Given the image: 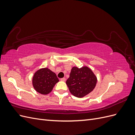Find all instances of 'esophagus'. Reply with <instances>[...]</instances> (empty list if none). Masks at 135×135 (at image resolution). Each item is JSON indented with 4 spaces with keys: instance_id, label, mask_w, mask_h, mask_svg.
Returning <instances> with one entry per match:
<instances>
[{
    "instance_id": "esophagus-1",
    "label": "esophagus",
    "mask_w": 135,
    "mask_h": 135,
    "mask_svg": "<svg viewBox=\"0 0 135 135\" xmlns=\"http://www.w3.org/2000/svg\"><path fill=\"white\" fill-rule=\"evenodd\" d=\"M60 80H61V81H65V80H66V78H61V79H60Z\"/></svg>"
}]
</instances>
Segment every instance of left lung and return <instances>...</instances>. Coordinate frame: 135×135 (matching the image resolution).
<instances>
[{
	"mask_svg": "<svg viewBox=\"0 0 135 135\" xmlns=\"http://www.w3.org/2000/svg\"><path fill=\"white\" fill-rule=\"evenodd\" d=\"M97 83V78L87 66L73 67L66 81L69 91L76 97H83L92 92Z\"/></svg>",
	"mask_w": 135,
	"mask_h": 135,
	"instance_id": "8db88e82",
	"label": "left lung"
}]
</instances>
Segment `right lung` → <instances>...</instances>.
I'll return each instance as SVG.
<instances>
[{"mask_svg": "<svg viewBox=\"0 0 135 135\" xmlns=\"http://www.w3.org/2000/svg\"><path fill=\"white\" fill-rule=\"evenodd\" d=\"M59 81L55 73L48 68H43L39 69L34 74L32 85L36 91L43 95H47L52 91Z\"/></svg>", "mask_w": 135, "mask_h": 135, "instance_id": "obj_1", "label": "right lung"}]
</instances>
